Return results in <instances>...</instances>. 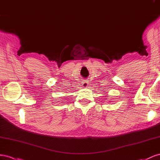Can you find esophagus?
<instances>
[{
    "instance_id": "1",
    "label": "esophagus",
    "mask_w": 160,
    "mask_h": 160,
    "mask_svg": "<svg viewBox=\"0 0 160 160\" xmlns=\"http://www.w3.org/2000/svg\"><path fill=\"white\" fill-rule=\"evenodd\" d=\"M82 86L83 88H87V86H88V82L87 81H86V82L84 81L83 82H82Z\"/></svg>"
}]
</instances>
